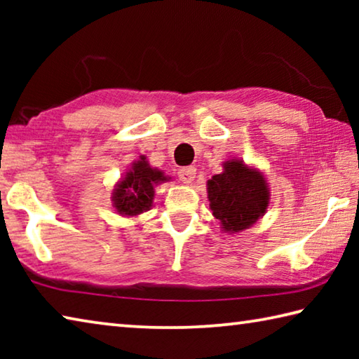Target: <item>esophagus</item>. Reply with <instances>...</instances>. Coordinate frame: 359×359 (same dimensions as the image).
I'll return each instance as SVG.
<instances>
[{"mask_svg":"<svg viewBox=\"0 0 359 359\" xmlns=\"http://www.w3.org/2000/svg\"><path fill=\"white\" fill-rule=\"evenodd\" d=\"M194 177H196V168L185 166L179 169V179L184 182V184H191Z\"/></svg>","mask_w":359,"mask_h":359,"instance_id":"1","label":"esophagus"}]
</instances>
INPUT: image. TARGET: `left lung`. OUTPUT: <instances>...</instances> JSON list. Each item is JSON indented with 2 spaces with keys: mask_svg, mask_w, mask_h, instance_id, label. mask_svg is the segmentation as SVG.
<instances>
[{
  "mask_svg": "<svg viewBox=\"0 0 359 359\" xmlns=\"http://www.w3.org/2000/svg\"><path fill=\"white\" fill-rule=\"evenodd\" d=\"M208 196L212 214L229 234L257 223L266 214L271 199L263 172L241 160L223 163V172L208 180Z\"/></svg>",
  "mask_w": 359,
  "mask_h": 359,
  "instance_id": "8db88e82",
  "label": "left lung"
}]
</instances>
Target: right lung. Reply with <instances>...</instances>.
<instances>
[{"label":"right lung","mask_w":359,"mask_h":359,"mask_svg":"<svg viewBox=\"0 0 359 359\" xmlns=\"http://www.w3.org/2000/svg\"><path fill=\"white\" fill-rule=\"evenodd\" d=\"M171 177L151 168L145 156L133 163V166L125 177H121L112 193V203L120 215L136 217L149 210L154 201V187L168 182Z\"/></svg>","instance_id":"obj_1"}]
</instances>
